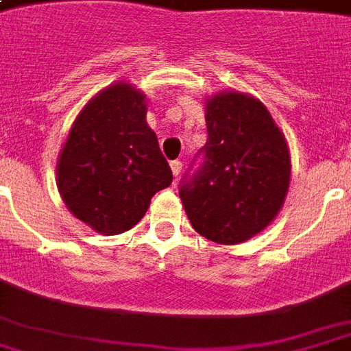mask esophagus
I'll return each instance as SVG.
<instances>
[{
	"mask_svg": "<svg viewBox=\"0 0 351 351\" xmlns=\"http://www.w3.org/2000/svg\"><path fill=\"white\" fill-rule=\"evenodd\" d=\"M171 171H173V175L175 176L180 175V171H182V162H180V160H173V162H171Z\"/></svg>",
	"mask_w": 351,
	"mask_h": 351,
	"instance_id": "34e87169",
	"label": "esophagus"
}]
</instances>
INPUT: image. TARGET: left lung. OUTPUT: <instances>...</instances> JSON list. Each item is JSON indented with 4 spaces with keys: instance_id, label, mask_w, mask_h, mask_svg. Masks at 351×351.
Returning <instances> with one entry per match:
<instances>
[{
    "instance_id": "obj_1",
    "label": "left lung",
    "mask_w": 351,
    "mask_h": 351,
    "mask_svg": "<svg viewBox=\"0 0 351 351\" xmlns=\"http://www.w3.org/2000/svg\"><path fill=\"white\" fill-rule=\"evenodd\" d=\"M208 139L201 163L184 175L178 193L191 227L234 245L271 223L290 184V152L266 106L241 93H219L206 104Z\"/></svg>"
}]
</instances>
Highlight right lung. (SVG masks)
<instances>
[{"mask_svg":"<svg viewBox=\"0 0 351 351\" xmlns=\"http://www.w3.org/2000/svg\"><path fill=\"white\" fill-rule=\"evenodd\" d=\"M143 100L128 83L102 90L77 115L59 156L57 188L64 204L100 234L130 230L154 193L173 182Z\"/></svg>","mask_w":351,"mask_h":351,"instance_id":"obj_1","label":"right lung"}]
</instances>
